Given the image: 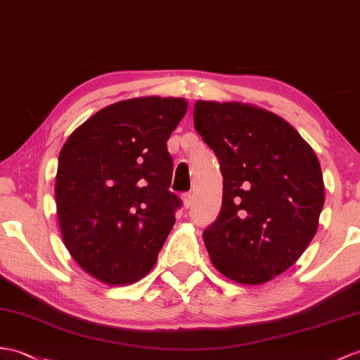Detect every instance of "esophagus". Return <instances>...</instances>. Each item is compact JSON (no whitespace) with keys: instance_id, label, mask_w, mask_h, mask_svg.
<instances>
[{"instance_id":"1","label":"esophagus","mask_w":360,"mask_h":360,"mask_svg":"<svg viewBox=\"0 0 360 360\" xmlns=\"http://www.w3.org/2000/svg\"><path fill=\"white\" fill-rule=\"evenodd\" d=\"M181 199H182L184 207H186V208H190V207H191V202H193V196H191V193H184V195L181 196Z\"/></svg>"}]
</instances>
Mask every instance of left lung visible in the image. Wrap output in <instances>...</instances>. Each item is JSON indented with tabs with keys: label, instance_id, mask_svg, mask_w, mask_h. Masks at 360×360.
<instances>
[{
	"label": "left lung",
	"instance_id": "left-lung-1",
	"mask_svg": "<svg viewBox=\"0 0 360 360\" xmlns=\"http://www.w3.org/2000/svg\"><path fill=\"white\" fill-rule=\"evenodd\" d=\"M193 121L224 178L221 213L202 235L210 261L225 278L261 285L316 235L325 202L319 160L293 125L253 104L196 101Z\"/></svg>",
	"mask_w": 360,
	"mask_h": 360
}]
</instances>
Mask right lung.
I'll list each match as a JSON object with an SVG mask.
<instances>
[{"label":"right lung","mask_w":360,"mask_h":360,"mask_svg":"<svg viewBox=\"0 0 360 360\" xmlns=\"http://www.w3.org/2000/svg\"><path fill=\"white\" fill-rule=\"evenodd\" d=\"M184 98L141 96L107 105L69 136L58 158L56 213L65 248L108 285L153 269L181 199L167 141L187 113Z\"/></svg>","instance_id":"1"}]
</instances>
